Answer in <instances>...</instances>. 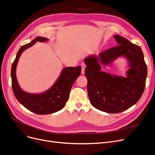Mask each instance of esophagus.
I'll use <instances>...</instances> for the list:
<instances>
[{
	"label": "esophagus",
	"instance_id": "esophagus-1",
	"mask_svg": "<svg viewBox=\"0 0 155 155\" xmlns=\"http://www.w3.org/2000/svg\"><path fill=\"white\" fill-rule=\"evenodd\" d=\"M81 67H82V73L84 74L85 73V68L86 67V65L84 63H82Z\"/></svg>",
	"mask_w": 155,
	"mask_h": 155
}]
</instances>
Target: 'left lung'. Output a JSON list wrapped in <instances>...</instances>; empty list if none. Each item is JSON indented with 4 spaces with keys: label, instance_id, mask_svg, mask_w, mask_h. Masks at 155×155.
Segmentation results:
<instances>
[{
    "label": "left lung",
    "instance_id": "8db88e82",
    "mask_svg": "<svg viewBox=\"0 0 155 155\" xmlns=\"http://www.w3.org/2000/svg\"><path fill=\"white\" fill-rule=\"evenodd\" d=\"M118 46L84 59L87 92L91 104L108 113L125 111L142 96L147 77V66L139 45L118 35H114ZM125 58L130 69L125 77L101 71L100 66L111 65L118 57Z\"/></svg>",
    "mask_w": 155,
    "mask_h": 155
}]
</instances>
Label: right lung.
<instances>
[{
	"label": "right lung",
	"mask_w": 155,
	"mask_h": 155,
	"mask_svg": "<svg viewBox=\"0 0 155 155\" xmlns=\"http://www.w3.org/2000/svg\"><path fill=\"white\" fill-rule=\"evenodd\" d=\"M48 40L45 37H37L29 44L21 46L12 63L11 71L12 91L16 98L26 109L38 115H48L63 109L68 101L73 83L81 73L80 66L66 67L63 68L55 83L48 91L40 94H31L22 90L19 85L16 75L20 56L25 50L37 42H46Z\"/></svg>",
	"instance_id": "obj_1"
}]
</instances>
